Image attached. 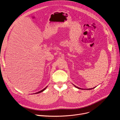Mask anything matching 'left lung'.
Masks as SVG:
<instances>
[{"instance_id":"1","label":"left lung","mask_w":120,"mask_h":120,"mask_svg":"<svg viewBox=\"0 0 120 120\" xmlns=\"http://www.w3.org/2000/svg\"><path fill=\"white\" fill-rule=\"evenodd\" d=\"M75 87H76V88H78V89H80V88H79V87H76V86H75ZM95 87H94V88H90V89H87V90H91V89H94V88Z\"/></svg>"}]
</instances>
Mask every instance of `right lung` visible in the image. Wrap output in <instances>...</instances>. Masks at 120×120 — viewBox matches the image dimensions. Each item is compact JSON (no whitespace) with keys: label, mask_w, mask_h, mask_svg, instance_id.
<instances>
[{"label":"right lung","mask_w":120,"mask_h":120,"mask_svg":"<svg viewBox=\"0 0 120 120\" xmlns=\"http://www.w3.org/2000/svg\"><path fill=\"white\" fill-rule=\"evenodd\" d=\"M46 87H47V86L45 87V88L44 89H43L42 90H41V91H39V92H38V93H35V94H39V93H41V92H43L46 88Z\"/></svg>","instance_id":"right-lung-1"}]
</instances>
